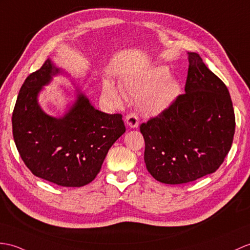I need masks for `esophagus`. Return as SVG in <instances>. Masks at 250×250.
Wrapping results in <instances>:
<instances>
[{"mask_svg":"<svg viewBox=\"0 0 250 250\" xmlns=\"http://www.w3.org/2000/svg\"><path fill=\"white\" fill-rule=\"evenodd\" d=\"M125 124L129 125L130 127H132V129H135V127H137L138 125H139V120H138L137 115H135L134 113H131L129 115H126Z\"/></svg>","mask_w":250,"mask_h":250,"instance_id":"1","label":"esophagus"}]
</instances>
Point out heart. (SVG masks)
<instances>
[{"instance_id": "obj_1", "label": "heart", "mask_w": 250, "mask_h": 250, "mask_svg": "<svg viewBox=\"0 0 250 250\" xmlns=\"http://www.w3.org/2000/svg\"><path fill=\"white\" fill-rule=\"evenodd\" d=\"M120 87L125 96L137 100L138 108L144 114L150 116L166 112L182 95L181 84L171 78L166 66H155L126 78ZM103 95L115 105L121 104L119 88L108 81L103 85Z\"/></svg>"}]
</instances>
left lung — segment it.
Returning <instances> with one entry per match:
<instances>
[{
	"label": "left lung",
	"instance_id": "8db88e82",
	"mask_svg": "<svg viewBox=\"0 0 250 250\" xmlns=\"http://www.w3.org/2000/svg\"><path fill=\"white\" fill-rule=\"evenodd\" d=\"M188 54L185 94L139 127L147 169L166 184L191 182L216 171L229 152L235 130L227 86L199 54Z\"/></svg>",
	"mask_w": 250,
	"mask_h": 250
}]
</instances>
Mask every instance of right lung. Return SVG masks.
Returning a JSON list of instances; mask_svg holds the SVG:
<instances>
[{"label":"right lung","mask_w":250,"mask_h":250,"mask_svg":"<svg viewBox=\"0 0 250 250\" xmlns=\"http://www.w3.org/2000/svg\"><path fill=\"white\" fill-rule=\"evenodd\" d=\"M61 72L48 59L26 78L14 108L13 135L33 175L61 187L80 188L96 178L125 126L121 114L98 111L79 89L77 100L62 117L43 112L39 92Z\"/></svg>","instance_id":"obj_1"}]
</instances>
